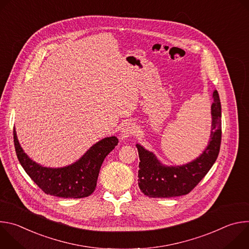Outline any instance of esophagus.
I'll use <instances>...</instances> for the list:
<instances>
[{"label": "esophagus", "mask_w": 249, "mask_h": 249, "mask_svg": "<svg viewBox=\"0 0 249 249\" xmlns=\"http://www.w3.org/2000/svg\"><path fill=\"white\" fill-rule=\"evenodd\" d=\"M137 132V127L135 124L131 123V122H128L126 123L122 129H121V135H122V138H128L132 135H134L135 133Z\"/></svg>", "instance_id": "esophagus-1"}]
</instances>
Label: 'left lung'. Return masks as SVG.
Wrapping results in <instances>:
<instances>
[{"label":"left lung","instance_id":"8db88e82","mask_svg":"<svg viewBox=\"0 0 249 249\" xmlns=\"http://www.w3.org/2000/svg\"><path fill=\"white\" fill-rule=\"evenodd\" d=\"M211 105L212 125L210 140L202 154L182 165L163 164L157 156L137 144L140 158L138 184L145 195L151 198H170L188 194L215 163L221 147L222 107L218 91L213 92Z\"/></svg>","mask_w":249,"mask_h":249}]
</instances>
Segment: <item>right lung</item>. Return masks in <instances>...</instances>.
<instances>
[{"label":"right lung","instance_id":"add662e5","mask_svg":"<svg viewBox=\"0 0 249 249\" xmlns=\"http://www.w3.org/2000/svg\"><path fill=\"white\" fill-rule=\"evenodd\" d=\"M14 142L19 163L30 178L46 194L61 198H84L96 187L104 159L118 144L115 136L106 137L92 145L77 161L63 167H47L32 160L22 150L16 128Z\"/></svg>","mask_w":249,"mask_h":249}]
</instances>
